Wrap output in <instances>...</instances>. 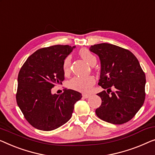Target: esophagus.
<instances>
[{
	"label": "esophagus",
	"instance_id": "1",
	"mask_svg": "<svg viewBox=\"0 0 155 155\" xmlns=\"http://www.w3.org/2000/svg\"><path fill=\"white\" fill-rule=\"evenodd\" d=\"M82 97L84 98H88L90 97V95H89V94H82Z\"/></svg>",
	"mask_w": 155,
	"mask_h": 155
}]
</instances>
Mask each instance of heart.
<instances>
[{
	"label": "heart",
	"mask_w": 155,
	"mask_h": 155,
	"mask_svg": "<svg viewBox=\"0 0 155 155\" xmlns=\"http://www.w3.org/2000/svg\"><path fill=\"white\" fill-rule=\"evenodd\" d=\"M80 55L91 66H94L96 64V57L87 49H82L79 51ZM71 57L67 56L63 62V70L65 74H68L71 72ZM95 84V79L92 76L88 77H75L70 81L69 86L74 90L80 92L88 94L92 89L94 84Z\"/></svg>",
	"instance_id": "obj_1"
}]
</instances>
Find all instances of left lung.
<instances>
[{"label": "left lung", "mask_w": 155, "mask_h": 155, "mask_svg": "<svg viewBox=\"0 0 155 155\" xmlns=\"http://www.w3.org/2000/svg\"><path fill=\"white\" fill-rule=\"evenodd\" d=\"M89 50L99 57L98 84L107 89L97 94L102 103L96 110V115L111 124L127 122L145 101L146 80L138 60L130 51L109 43L91 45Z\"/></svg>", "instance_id": "8db88e82"}]
</instances>
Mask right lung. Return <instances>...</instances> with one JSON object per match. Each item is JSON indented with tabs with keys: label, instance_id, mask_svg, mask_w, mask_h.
I'll return each instance as SVG.
<instances>
[{
	"label": "right lung",
	"instance_id": "right-lung-1",
	"mask_svg": "<svg viewBox=\"0 0 155 155\" xmlns=\"http://www.w3.org/2000/svg\"><path fill=\"white\" fill-rule=\"evenodd\" d=\"M75 46L54 45L35 51L20 69L16 99L26 120L33 127L51 131L70 120L74 105L82 94L64 89L61 94L51 89L64 80L63 62Z\"/></svg>",
	"mask_w": 155,
	"mask_h": 155
}]
</instances>
